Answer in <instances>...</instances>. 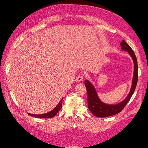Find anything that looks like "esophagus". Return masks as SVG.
<instances>
[{
    "label": "esophagus",
    "mask_w": 148,
    "mask_h": 148,
    "mask_svg": "<svg viewBox=\"0 0 148 148\" xmlns=\"http://www.w3.org/2000/svg\"><path fill=\"white\" fill-rule=\"evenodd\" d=\"M84 79V77L83 76H81V75H79V76H78L76 77V81L77 82H80V81H82Z\"/></svg>",
    "instance_id": "obj_1"
}]
</instances>
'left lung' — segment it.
Returning a JSON list of instances; mask_svg holds the SVG:
<instances>
[{
    "label": "left lung",
    "instance_id": "8db88e82",
    "mask_svg": "<svg viewBox=\"0 0 148 148\" xmlns=\"http://www.w3.org/2000/svg\"><path fill=\"white\" fill-rule=\"evenodd\" d=\"M122 49L129 53L132 57L134 64V74L133 77L132 85L130 92L127 97L123 101L116 105H108L102 102L99 99L96 91L90 81H85V86L88 93V106L90 111L97 117L105 118L108 116L115 115L120 112L129 101L131 97L132 96L137 86L138 79V66L136 55L130 46L123 40L121 42Z\"/></svg>",
    "mask_w": 148,
    "mask_h": 148
}]
</instances>
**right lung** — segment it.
Masks as SVG:
<instances>
[{
  "label": "right lung",
  "mask_w": 148,
  "mask_h": 148,
  "mask_svg": "<svg viewBox=\"0 0 148 148\" xmlns=\"http://www.w3.org/2000/svg\"><path fill=\"white\" fill-rule=\"evenodd\" d=\"M64 99V98H63ZM63 99L60 100V102H59L58 104L56 106V108L55 109H53L52 111H51L49 112H47L46 114H30V113H28L30 116H34V117L36 118H51L54 117V116L57 114L60 110L61 109L62 107V100Z\"/></svg>",
  "instance_id": "1"
}]
</instances>
